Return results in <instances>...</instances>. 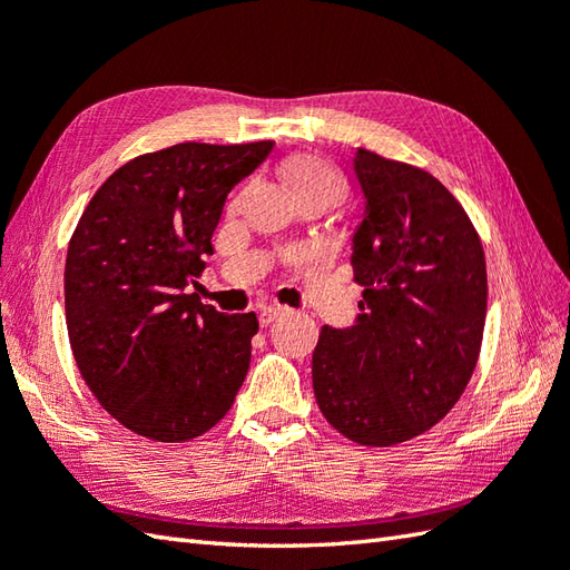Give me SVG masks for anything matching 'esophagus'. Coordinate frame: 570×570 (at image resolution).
I'll return each instance as SVG.
<instances>
[{
	"instance_id": "1",
	"label": "esophagus",
	"mask_w": 570,
	"mask_h": 570,
	"mask_svg": "<svg viewBox=\"0 0 570 570\" xmlns=\"http://www.w3.org/2000/svg\"><path fill=\"white\" fill-rule=\"evenodd\" d=\"M282 313H284L282 306H262V308H259V323H262V325H269V323H274L278 316H282Z\"/></svg>"
}]
</instances>
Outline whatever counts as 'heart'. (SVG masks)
I'll use <instances>...</instances> for the list:
<instances>
[{"label":"heart","instance_id":"obj_1","mask_svg":"<svg viewBox=\"0 0 570 570\" xmlns=\"http://www.w3.org/2000/svg\"><path fill=\"white\" fill-rule=\"evenodd\" d=\"M282 176L296 200L325 198L335 203L343 193V178L335 168L313 154H294L282 164Z\"/></svg>","mask_w":570,"mask_h":570}]
</instances>
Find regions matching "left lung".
<instances>
[{
  "instance_id": "left-lung-1",
  "label": "left lung",
  "mask_w": 570,
  "mask_h": 570,
  "mask_svg": "<svg viewBox=\"0 0 570 570\" xmlns=\"http://www.w3.org/2000/svg\"><path fill=\"white\" fill-rule=\"evenodd\" d=\"M353 176L365 200L350 257L362 313L353 328L321 331L313 392L345 439L386 448L435 426L465 392L488 269L475 225L439 178L367 149Z\"/></svg>"
}]
</instances>
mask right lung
Instances as JSON below:
<instances>
[{
	"label": "right lung",
	"instance_id": "right-lung-1",
	"mask_svg": "<svg viewBox=\"0 0 570 570\" xmlns=\"http://www.w3.org/2000/svg\"><path fill=\"white\" fill-rule=\"evenodd\" d=\"M274 141H184L119 166L66 257V323L85 384L125 429L184 443L220 421L247 377L254 313L200 304L227 193Z\"/></svg>",
	"mask_w": 570,
	"mask_h": 570
}]
</instances>
